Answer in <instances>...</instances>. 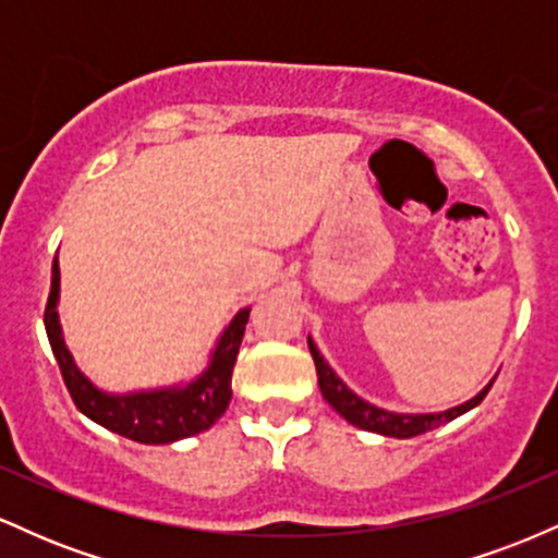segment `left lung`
<instances>
[{
    "label": "left lung",
    "instance_id": "left-lung-1",
    "mask_svg": "<svg viewBox=\"0 0 558 558\" xmlns=\"http://www.w3.org/2000/svg\"><path fill=\"white\" fill-rule=\"evenodd\" d=\"M306 343H310L312 360H315L317 383H319V390H323V399L328 401L345 422H351V425L360 427V430L390 435V438H414V435L435 430V427L446 425V422L462 417L464 412L475 409L477 403L488 396V390L493 386V380H490L488 386L480 390L475 399L459 403V407H453V409H446V412H433V414L388 412V409H380V407H375V403L360 399L354 390L345 386L341 377L332 373V367L325 362V356L319 354L317 343L312 341V336L306 338Z\"/></svg>",
    "mask_w": 558,
    "mask_h": 558
}]
</instances>
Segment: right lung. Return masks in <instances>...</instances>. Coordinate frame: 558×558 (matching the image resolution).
<instances>
[{"label": "right lung", "mask_w": 558, "mask_h": 558, "mask_svg": "<svg viewBox=\"0 0 558 558\" xmlns=\"http://www.w3.org/2000/svg\"><path fill=\"white\" fill-rule=\"evenodd\" d=\"M57 301H60V262L54 259L52 291H49L47 310H44V325H47L54 360L60 364L62 380L73 396L75 407L96 425L136 440V444L162 446L209 430L226 414L230 396H233L230 377H233L235 356H239L243 330H246L248 312H252L248 306L230 319L228 328L217 338L207 369L191 383L133 390V393H107L81 373L73 354L68 351L60 315H57Z\"/></svg>", "instance_id": "add662e5"}]
</instances>
